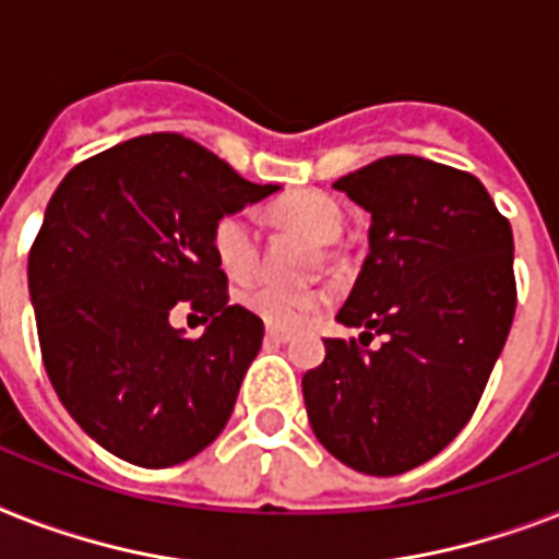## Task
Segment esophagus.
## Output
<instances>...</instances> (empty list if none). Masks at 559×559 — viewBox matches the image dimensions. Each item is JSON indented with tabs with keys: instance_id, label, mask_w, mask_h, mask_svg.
<instances>
[{
	"instance_id": "1",
	"label": "esophagus",
	"mask_w": 559,
	"mask_h": 559,
	"mask_svg": "<svg viewBox=\"0 0 559 559\" xmlns=\"http://www.w3.org/2000/svg\"><path fill=\"white\" fill-rule=\"evenodd\" d=\"M289 338H293V333H287V330H278V326H266V342L287 344Z\"/></svg>"
}]
</instances>
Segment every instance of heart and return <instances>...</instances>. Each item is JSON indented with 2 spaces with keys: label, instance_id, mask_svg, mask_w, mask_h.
<instances>
[{
  "label": "heart",
  "instance_id": "obj_1",
  "mask_svg": "<svg viewBox=\"0 0 559 559\" xmlns=\"http://www.w3.org/2000/svg\"><path fill=\"white\" fill-rule=\"evenodd\" d=\"M270 215L284 226L310 235L316 243H335L344 229L342 206L321 192H293L272 203ZM212 252L221 270L235 281H247L258 270L261 258V235L252 217L243 212H229L212 229ZM330 295L324 289L287 287L278 281H261L240 293V304L252 316L281 330H295L310 319L312 312L326 307Z\"/></svg>",
  "mask_w": 559,
  "mask_h": 559
}]
</instances>
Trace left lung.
I'll list each match as a JSON object with an SVG mask.
<instances>
[{
  "label": "left lung",
  "instance_id": "8db88e82",
  "mask_svg": "<svg viewBox=\"0 0 559 559\" xmlns=\"http://www.w3.org/2000/svg\"><path fill=\"white\" fill-rule=\"evenodd\" d=\"M370 212V252L304 373L312 433L347 468L396 476L468 425L514 321V235L474 175L393 154L335 180ZM384 334L379 352H367Z\"/></svg>",
  "mask_w": 559,
  "mask_h": 559
}]
</instances>
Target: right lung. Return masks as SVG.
Listing matches in <instances>:
<instances>
[{
  "label": "right lung",
  "mask_w": 559,
  "mask_h": 559,
  "mask_svg": "<svg viewBox=\"0 0 559 559\" xmlns=\"http://www.w3.org/2000/svg\"><path fill=\"white\" fill-rule=\"evenodd\" d=\"M278 189L180 134L126 140L62 177L31 247V304L59 402L108 453L169 468L226 428L264 321L229 304L212 229ZM180 300L207 316L201 340L170 326Z\"/></svg>",
  "instance_id": "add662e5"
}]
</instances>
